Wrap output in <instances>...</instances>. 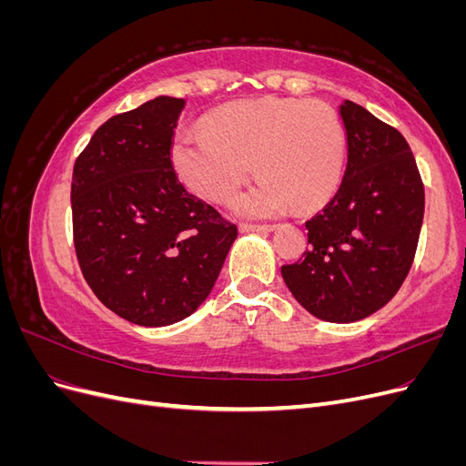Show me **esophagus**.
I'll return each mask as SVG.
<instances>
[{"label":"esophagus","mask_w":466,"mask_h":466,"mask_svg":"<svg viewBox=\"0 0 466 466\" xmlns=\"http://www.w3.org/2000/svg\"><path fill=\"white\" fill-rule=\"evenodd\" d=\"M238 229H241L243 233H248V231H258V233H270L276 229V225H260V223H241L238 225Z\"/></svg>","instance_id":"obj_1"}]
</instances>
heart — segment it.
Returning a JSON list of instances; mask_svg holds the SVG:
<instances>
[{
	"instance_id": "heart-1",
	"label": "heart",
	"mask_w": 466,
	"mask_h": 466,
	"mask_svg": "<svg viewBox=\"0 0 466 466\" xmlns=\"http://www.w3.org/2000/svg\"><path fill=\"white\" fill-rule=\"evenodd\" d=\"M171 161L188 190L216 204L235 198L255 163L260 180L235 208L272 218L293 204L313 209L338 190L346 132L334 108L320 101L248 98L208 115L204 132H178Z\"/></svg>"
}]
</instances>
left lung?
Returning <instances> with one entry per match:
<instances>
[{
    "label": "left lung",
    "instance_id": "1",
    "mask_svg": "<svg viewBox=\"0 0 466 466\" xmlns=\"http://www.w3.org/2000/svg\"><path fill=\"white\" fill-rule=\"evenodd\" d=\"M348 139L342 185L309 219V250L281 278L309 313L354 322L385 307L414 262L424 185L404 136L370 110L344 101Z\"/></svg>",
    "mask_w": 466,
    "mask_h": 466
}]
</instances>
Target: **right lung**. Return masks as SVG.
Masks as SVG:
<instances>
[{"label": "right lung", "mask_w": 466, "mask_h": 466, "mask_svg": "<svg viewBox=\"0 0 466 466\" xmlns=\"http://www.w3.org/2000/svg\"><path fill=\"white\" fill-rule=\"evenodd\" d=\"M185 98L108 118L74 165V245L83 278L118 317L167 327L209 295L237 225L178 180L173 136Z\"/></svg>", "instance_id": "right-lung-1"}]
</instances>
